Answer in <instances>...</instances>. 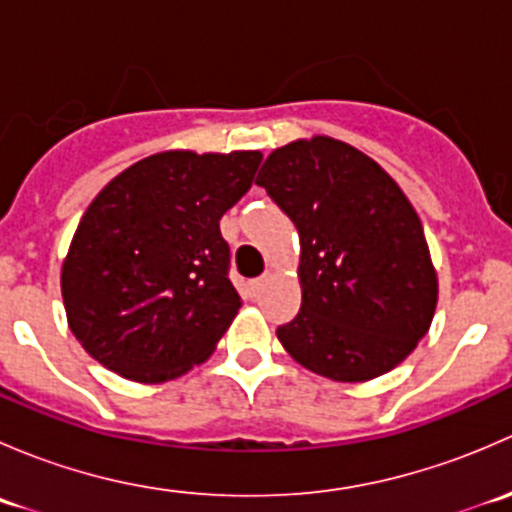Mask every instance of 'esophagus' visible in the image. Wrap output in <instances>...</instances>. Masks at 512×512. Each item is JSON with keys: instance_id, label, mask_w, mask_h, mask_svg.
<instances>
[{"instance_id": "esophagus-1", "label": "esophagus", "mask_w": 512, "mask_h": 512, "mask_svg": "<svg viewBox=\"0 0 512 512\" xmlns=\"http://www.w3.org/2000/svg\"><path fill=\"white\" fill-rule=\"evenodd\" d=\"M267 280H270V277H267V275L257 277V280H252V282H250V289H252V292H255V294H257V292H260V289H262V287H265V282H267Z\"/></svg>"}]
</instances>
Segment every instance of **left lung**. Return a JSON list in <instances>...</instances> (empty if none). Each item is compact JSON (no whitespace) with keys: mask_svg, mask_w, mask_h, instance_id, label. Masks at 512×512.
Listing matches in <instances>:
<instances>
[{"mask_svg":"<svg viewBox=\"0 0 512 512\" xmlns=\"http://www.w3.org/2000/svg\"><path fill=\"white\" fill-rule=\"evenodd\" d=\"M257 185L302 242V307L277 327L282 347L334 381L394 369L428 332L438 297L421 220L399 185L327 136L277 148Z\"/></svg>","mask_w":512,"mask_h":512,"instance_id":"left-lung-1","label":"left lung"}]
</instances>
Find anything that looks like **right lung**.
Listing matches in <instances>:
<instances>
[{"mask_svg": "<svg viewBox=\"0 0 512 512\" xmlns=\"http://www.w3.org/2000/svg\"><path fill=\"white\" fill-rule=\"evenodd\" d=\"M260 163L257 151L158 153L96 195L61 294L71 332L106 369L158 384L213 352L242 307L220 218Z\"/></svg>", "mask_w": 512, "mask_h": 512, "instance_id": "add662e5", "label": "right lung"}]
</instances>
